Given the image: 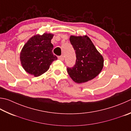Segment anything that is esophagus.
I'll list each match as a JSON object with an SVG mask.
<instances>
[{"label": "esophagus", "instance_id": "1", "mask_svg": "<svg viewBox=\"0 0 131 131\" xmlns=\"http://www.w3.org/2000/svg\"><path fill=\"white\" fill-rule=\"evenodd\" d=\"M58 58L59 59V60H61V61H63L64 60V57H63V56L58 57Z\"/></svg>", "mask_w": 131, "mask_h": 131}]
</instances>
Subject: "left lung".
I'll use <instances>...</instances> for the list:
<instances>
[{
	"mask_svg": "<svg viewBox=\"0 0 131 131\" xmlns=\"http://www.w3.org/2000/svg\"><path fill=\"white\" fill-rule=\"evenodd\" d=\"M76 54L74 67L68 68L70 78L78 84L86 82L98 75L104 66V58L87 35L70 37Z\"/></svg>",
	"mask_w": 131,
	"mask_h": 131,
	"instance_id": "1",
	"label": "left lung"
}]
</instances>
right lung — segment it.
Wrapping results in <instances>:
<instances>
[{
    "mask_svg": "<svg viewBox=\"0 0 131 131\" xmlns=\"http://www.w3.org/2000/svg\"><path fill=\"white\" fill-rule=\"evenodd\" d=\"M54 34L45 32L31 37L20 53V63L26 72L34 77L41 75L49 70L57 57L53 53L51 43Z\"/></svg>",
    "mask_w": 131,
    "mask_h": 131,
    "instance_id": "add662e5",
    "label": "right lung"
}]
</instances>
